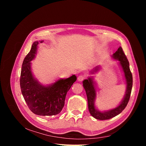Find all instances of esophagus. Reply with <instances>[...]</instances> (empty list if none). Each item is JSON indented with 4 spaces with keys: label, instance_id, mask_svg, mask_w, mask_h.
<instances>
[{
    "label": "esophagus",
    "instance_id": "obj_1",
    "mask_svg": "<svg viewBox=\"0 0 146 146\" xmlns=\"http://www.w3.org/2000/svg\"><path fill=\"white\" fill-rule=\"evenodd\" d=\"M85 77H86L85 76H83V75H80V76L78 77V80L80 81V82L83 81L84 79L85 78Z\"/></svg>",
    "mask_w": 146,
    "mask_h": 146
}]
</instances>
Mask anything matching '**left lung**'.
Instances as JSON below:
<instances>
[{
    "mask_svg": "<svg viewBox=\"0 0 146 146\" xmlns=\"http://www.w3.org/2000/svg\"><path fill=\"white\" fill-rule=\"evenodd\" d=\"M113 58L119 61L120 65L123 69V72H124V76L127 83V89L124 98L123 99V100L120 105H118L116 108L104 112H101L99 111V110H96L94 106L96 92L94 86V83L92 80V78L90 77L83 82V86L85 88L87 96L88 109H89L90 113L92 117L97 119H99V120H107V119H110L115 117L119 114H120L126 107L129 101L131 94L132 85H133V77H132V74L129 68V62L121 47H119L117 50L113 54ZM98 69V67H97L95 68L94 71L96 72Z\"/></svg>",
    "mask_w": 146,
    "mask_h": 146,
    "instance_id": "8db88e82",
    "label": "left lung"
}]
</instances>
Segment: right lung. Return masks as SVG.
<instances>
[{
  "mask_svg": "<svg viewBox=\"0 0 146 146\" xmlns=\"http://www.w3.org/2000/svg\"><path fill=\"white\" fill-rule=\"evenodd\" d=\"M38 44V41L33 42L24 60L20 77L21 90L26 104L33 113L44 116L56 115L63 108L66 94L77 80V77L73 75L68 78L60 79L49 86L41 85L33 77L30 66Z\"/></svg>",
  "mask_w": 146,
  "mask_h": 146,
  "instance_id": "right-lung-1",
  "label": "right lung"
}]
</instances>
